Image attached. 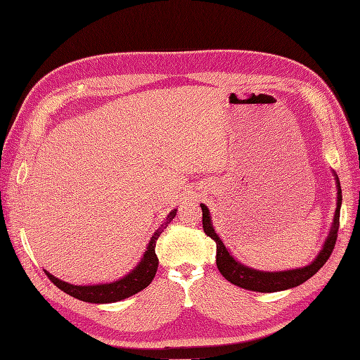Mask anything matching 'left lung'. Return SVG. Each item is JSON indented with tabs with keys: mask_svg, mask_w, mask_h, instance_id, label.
I'll use <instances>...</instances> for the list:
<instances>
[{
	"mask_svg": "<svg viewBox=\"0 0 360 360\" xmlns=\"http://www.w3.org/2000/svg\"><path fill=\"white\" fill-rule=\"evenodd\" d=\"M335 181H337V209H335L333 228L324 243V248L309 264V266L296 269V270L267 273V271H257V270L245 267L243 264L238 262L229 254V251L226 250L221 239L213 229L209 210H207V207L204 204H201L202 229L207 236H210L216 242V264L221 276L235 286H239L247 290L261 292V293H271V292H280L290 288H296L302 285L304 281H307L308 278H311L327 262V259L330 258L335 247L337 232L340 228V207H342V186H340L338 178H335Z\"/></svg>",
	"mask_w": 360,
	"mask_h": 360,
	"instance_id": "1",
	"label": "left lung"
}]
</instances>
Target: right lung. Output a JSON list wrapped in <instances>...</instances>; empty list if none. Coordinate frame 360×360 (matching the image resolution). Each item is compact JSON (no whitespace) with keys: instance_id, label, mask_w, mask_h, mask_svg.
I'll use <instances>...</instances> for the list:
<instances>
[{"instance_id":"right-lung-1","label":"right lung","mask_w":360,"mask_h":360,"mask_svg":"<svg viewBox=\"0 0 360 360\" xmlns=\"http://www.w3.org/2000/svg\"><path fill=\"white\" fill-rule=\"evenodd\" d=\"M176 212H178L176 209L170 212L166 220L163 221V224L155 232V235L151 236L147 245V251L144 252L139 266L129 274H127L125 277L117 281L106 283V285H94V286H74V285H70V283H65L60 278L53 277L48 271L45 273L56 288L75 299L90 302V304H110V302H118L136 295L143 289H146L156 276L158 266H159V258L155 251L156 242L162 235V232L167 228V224L174 220V217L176 216Z\"/></svg>"}]
</instances>
